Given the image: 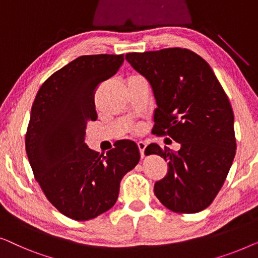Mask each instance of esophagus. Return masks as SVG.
<instances>
[{"instance_id":"34e87169","label":"esophagus","mask_w":258,"mask_h":258,"mask_svg":"<svg viewBox=\"0 0 258 258\" xmlns=\"http://www.w3.org/2000/svg\"><path fill=\"white\" fill-rule=\"evenodd\" d=\"M146 143H144V141H139L138 143V147H139V151H140V155L141 158L145 157V150H146Z\"/></svg>"}]
</instances>
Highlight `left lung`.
Segmentation results:
<instances>
[{
    "mask_svg": "<svg viewBox=\"0 0 258 258\" xmlns=\"http://www.w3.org/2000/svg\"><path fill=\"white\" fill-rule=\"evenodd\" d=\"M126 60L147 79L157 101L153 132L180 144H157L145 154L168 161L154 194L166 208L194 214L206 209L223 186L236 152L234 112L209 64L188 49L130 52Z\"/></svg>",
    "mask_w": 258,
    "mask_h": 258,
    "instance_id": "obj_1",
    "label": "left lung"
}]
</instances>
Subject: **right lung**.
I'll list each match as a JSON object with an SVG mask.
<instances>
[{
    "instance_id": "right-lung-1",
    "label": "right lung",
    "mask_w": 258,
    "mask_h": 258,
    "mask_svg": "<svg viewBox=\"0 0 258 258\" xmlns=\"http://www.w3.org/2000/svg\"><path fill=\"white\" fill-rule=\"evenodd\" d=\"M122 63L124 55L76 58L43 83L32 104L29 162L46 199L72 220H91L112 208L121 179L140 160L134 141L121 140L101 154L84 143L88 121L97 119L94 91Z\"/></svg>"
}]
</instances>
